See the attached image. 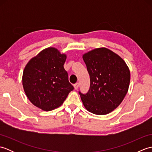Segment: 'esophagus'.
Instances as JSON below:
<instances>
[{"instance_id": "esophagus-1", "label": "esophagus", "mask_w": 152, "mask_h": 152, "mask_svg": "<svg viewBox=\"0 0 152 152\" xmlns=\"http://www.w3.org/2000/svg\"><path fill=\"white\" fill-rule=\"evenodd\" d=\"M74 89H75L76 90L78 89V87H79V83L78 82L76 83L75 84H74Z\"/></svg>"}]
</instances>
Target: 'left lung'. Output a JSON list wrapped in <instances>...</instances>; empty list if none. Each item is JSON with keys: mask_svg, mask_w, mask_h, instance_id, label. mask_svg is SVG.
<instances>
[{"mask_svg": "<svg viewBox=\"0 0 152 152\" xmlns=\"http://www.w3.org/2000/svg\"><path fill=\"white\" fill-rule=\"evenodd\" d=\"M90 76L86 94L79 91L85 108L96 115H105L121 104L128 91L131 74L127 64L118 54L99 48L83 55Z\"/></svg>", "mask_w": 152, "mask_h": 152, "instance_id": "1", "label": "left lung"}]
</instances>
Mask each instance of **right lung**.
<instances>
[{
  "instance_id": "1",
  "label": "right lung",
  "mask_w": 152,
  "mask_h": 152,
  "mask_svg": "<svg viewBox=\"0 0 152 152\" xmlns=\"http://www.w3.org/2000/svg\"><path fill=\"white\" fill-rule=\"evenodd\" d=\"M66 59V54L50 47L32 58L25 67L22 83L25 95L42 110L59 107L74 89L63 66Z\"/></svg>"
}]
</instances>
